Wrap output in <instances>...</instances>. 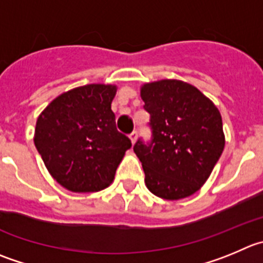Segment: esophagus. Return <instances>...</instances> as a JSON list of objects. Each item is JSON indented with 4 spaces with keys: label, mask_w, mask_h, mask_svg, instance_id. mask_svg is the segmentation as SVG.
Masks as SVG:
<instances>
[{
    "label": "esophagus",
    "mask_w": 263,
    "mask_h": 263,
    "mask_svg": "<svg viewBox=\"0 0 263 263\" xmlns=\"http://www.w3.org/2000/svg\"><path fill=\"white\" fill-rule=\"evenodd\" d=\"M137 137H138V133H137V132H133V133L130 134L129 138H130V141H132V144L136 143V142H137Z\"/></svg>",
    "instance_id": "34e87169"
}]
</instances>
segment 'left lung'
I'll return each instance as SVG.
<instances>
[{
    "instance_id": "obj_1",
    "label": "left lung",
    "mask_w": 263,
    "mask_h": 263,
    "mask_svg": "<svg viewBox=\"0 0 263 263\" xmlns=\"http://www.w3.org/2000/svg\"><path fill=\"white\" fill-rule=\"evenodd\" d=\"M151 115L152 142L139 139L134 152L144 183L156 196L179 200L201 189L224 148L222 117L197 87L181 80H159L141 86Z\"/></svg>"
}]
</instances>
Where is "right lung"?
<instances>
[{
    "mask_svg": "<svg viewBox=\"0 0 263 263\" xmlns=\"http://www.w3.org/2000/svg\"><path fill=\"white\" fill-rule=\"evenodd\" d=\"M116 85L74 87L40 114L34 146L52 178L72 192H96L114 182L116 169L132 147L116 129L111 103Z\"/></svg>",
    "mask_w": 263,
    "mask_h": 263,
    "instance_id": "1",
    "label": "right lung"
}]
</instances>
